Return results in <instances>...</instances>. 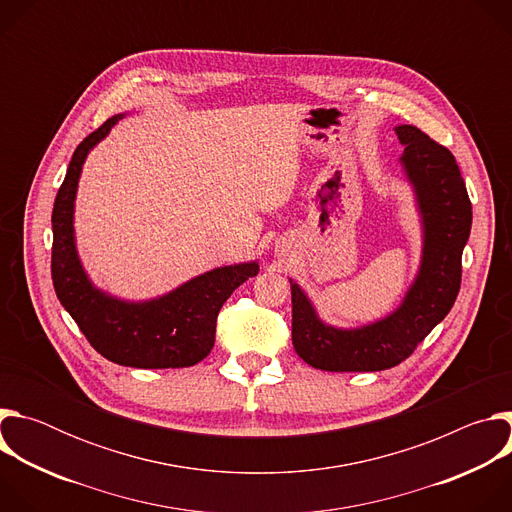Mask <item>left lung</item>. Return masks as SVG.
Masks as SVG:
<instances>
[{
	"instance_id": "1",
	"label": "left lung",
	"mask_w": 512,
	"mask_h": 512,
	"mask_svg": "<svg viewBox=\"0 0 512 512\" xmlns=\"http://www.w3.org/2000/svg\"><path fill=\"white\" fill-rule=\"evenodd\" d=\"M401 162L415 186L425 245L419 275L389 318L358 330L318 320L304 291L291 281V340L314 369L332 373L385 371L413 354L417 344L452 310L462 283V251L470 237L472 202L454 154L415 125L395 127Z\"/></svg>"
}]
</instances>
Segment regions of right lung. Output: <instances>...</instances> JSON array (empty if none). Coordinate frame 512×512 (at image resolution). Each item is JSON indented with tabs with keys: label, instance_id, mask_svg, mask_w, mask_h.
Instances as JSON below:
<instances>
[{
	"label": "right lung",
	"instance_id": "obj_1",
	"mask_svg": "<svg viewBox=\"0 0 512 512\" xmlns=\"http://www.w3.org/2000/svg\"><path fill=\"white\" fill-rule=\"evenodd\" d=\"M121 115L89 133L72 154L52 210V283L64 310L107 360L133 369L192 367L214 346L216 316L233 291L257 275V263L212 269L145 304L113 300L91 285L72 237V202L83 162Z\"/></svg>",
	"mask_w": 512,
	"mask_h": 512
}]
</instances>
